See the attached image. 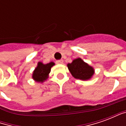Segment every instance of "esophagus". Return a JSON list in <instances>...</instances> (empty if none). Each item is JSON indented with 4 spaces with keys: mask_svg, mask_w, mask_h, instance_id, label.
<instances>
[{
    "mask_svg": "<svg viewBox=\"0 0 126 126\" xmlns=\"http://www.w3.org/2000/svg\"><path fill=\"white\" fill-rule=\"evenodd\" d=\"M57 64H63V59H60V60H57L56 61Z\"/></svg>",
    "mask_w": 126,
    "mask_h": 126,
    "instance_id": "esophagus-1",
    "label": "esophagus"
}]
</instances>
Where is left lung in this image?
Returning <instances> with one entry per match:
<instances>
[{
  "label": "left lung",
  "mask_w": 126,
  "mask_h": 126,
  "mask_svg": "<svg viewBox=\"0 0 126 126\" xmlns=\"http://www.w3.org/2000/svg\"><path fill=\"white\" fill-rule=\"evenodd\" d=\"M67 65L72 76L76 79L83 81L88 80L91 79L94 74V68L84 62L81 58L74 59L71 63H68Z\"/></svg>",
  "instance_id": "8db88e82"
}]
</instances>
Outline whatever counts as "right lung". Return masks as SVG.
<instances>
[{"label": "right lung", "mask_w": 126, "mask_h": 126, "mask_svg": "<svg viewBox=\"0 0 126 126\" xmlns=\"http://www.w3.org/2000/svg\"><path fill=\"white\" fill-rule=\"evenodd\" d=\"M53 65H55L54 62H50L47 64L38 62L37 67L33 70L32 74V78L33 80L36 82L43 83L48 79L51 67Z\"/></svg>", "instance_id": "1"}]
</instances>
